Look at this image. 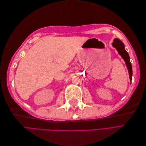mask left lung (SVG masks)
<instances>
[{
	"mask_svg": "<svg viewBox=\"0 0 146 146\" xmlns=\"http://www.w3.org/2000/svg\"><path fill=\"white\" fill-rule=\"evenodd\" d=\"M112 44L113 47H114L116 48L119 55L122 56V58L125 61L127 67L128 68V70H129L130 79L131 82V77H132V67H131V64L130 63V56L129 55V54H128L127 52L125 49L124 45H123V42L120 40V39H119L117 38H115L114 39V41Z\"/></svg>",
	"mask_w": 146,
	"mask_h": 146,
	"instance_id": "left-lung-1",
	"label": "left lung"
}]
</instances>
